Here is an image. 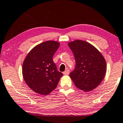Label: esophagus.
<instances>
[{"instance_id": "1", "label": "esophagus", "mask_w": 123, "mask_h": 123, "mask_svg": "<svg viewBox=\"0 0 123 123\" xmlns=\"http://www.w3.org/2000/svg\"><path fill=\"white\" fill-rule=\"evenodd\" d=\"M69 72H70V70H68V69H67L66 70H65V71L63 72V75H67L69 74Z\"/></svg>"}]
</instances>
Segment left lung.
<instances>
[{
  "mask_svg": "<svg viewBox=\"0 0 123 123\" xmlns=\"http://www.w3.org/2000/svg\"><path fill=\"white\" fill-rule=\"evenodd\" d=\"M74 53L75 68L70 76L75 86L81 90L89 92L101 84L106 72V63L100 51L89 42L82 40L68 43Z\"/></svg>",
  "mask_w": 123,
  "mask_h": 123,
  "instance_id": "1",
  "label": "left lung"
}]
</instances>
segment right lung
Returning a JSON list of instances; mask_svg holds the SVG:
<instances>
[{
    "instance_id": "right-lung-1",
    "label": "right lung",
    "mask_w": 123,
    "mask_h": 123,
    "mask_svg": "<svg viewBox=\"0 0 123 123\" xmlns=\"http://www.w3.org/2000/svg\"><path fill=\"white\" fill-rule=\"evenodd\" d=\"M55 41L37 45L28 53L22 66V74L29 87L37 94L47 95L56 89L63 76L57 70L53 56L60 46Z\"/></svg>"
}]
</instances>
